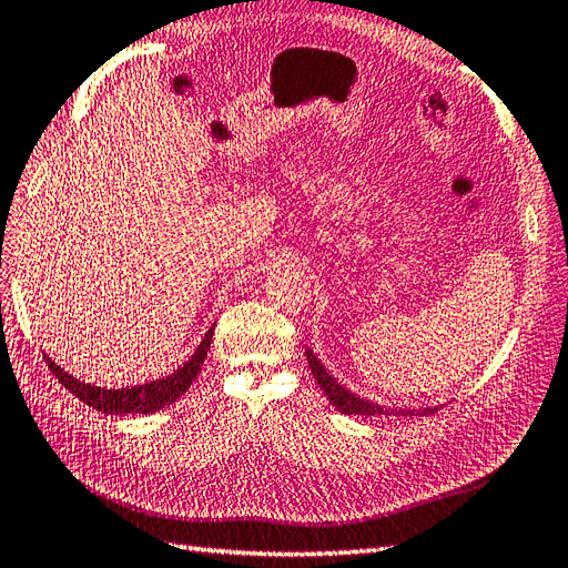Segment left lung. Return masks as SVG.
Returning a JSON list of instances; mask_svg holds the SVG:
<instances>
[{
    "mask_svg": "<svg viewBox=\"0 0 568 568\" xmlns=\"http://www.w3.org/2000/svg\"><path fill=\"white\" fill-rule=\"evenodd\" d=\"M304 355H307V362H310V369L314 374V379L318 384V388L324 390L326 398L336 405V410H341L343 415H398V417H427L432 413H436L439 408L436 405H432V408H390V405H379L374 400H367L362 398L357 394H353V390H347L341 382H336V376H333L322 362L316 359V355L310 351H304ZM444 408V405H442Z\"/></svg>",
    "mask_w": 568,
    "mask_h": 568,
    "instance_id": "8db88e82",
    "label": "left lung"
}]
</instances>
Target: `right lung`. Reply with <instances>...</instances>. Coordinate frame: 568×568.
Segmentation results:
<instances>
[{
  "label": "right lung",
  "mask_w": 568,
  "mask_h": 568,
  "mask_svg": "<svg viewBox=\"0 0 568 568\" xmlns=\"http://www.w3.org/2000/svg\"><path fill=\"white\" fill-rule=\"evenodd\" d=\"M213 328L215 324L206 331V336L201 338L194 355L189 357L182 367H178L168 376H160V379L143 382L136 386L105 388V386L85 384L77 379L74 374L64 372L50 355L42 353V357H45L50 372L62 382V386L69 388L71 394H74L79 400H83L85 405H91V408L105 415H151V413H158L160 408H165V405L174 403L180 396H184V390L192 386L196 374L201 372L203 359H206L211 351Z\"/></svg>",
  "instance_id": "add662e5"
}]
</instances>
